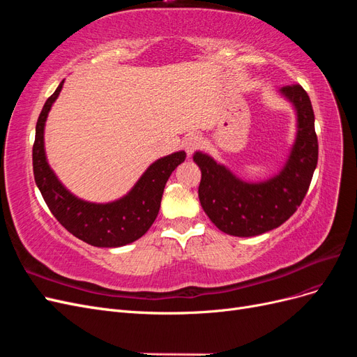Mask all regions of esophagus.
Masks as SVG:
<instances>
[{"mask_svg":"<svg viewBox=\"0 0 357 357\" xmlns=\"http://www.w3.org/2000/svg\"><path fill=\"white\" fill-rule=\"evenodd\" d=\"M201 146H202V138L198 134H190L185 138V149L189 155H192Z\"/></svg>","mask_w":357,"mask_h":357,"instance_id":"34e87169","label":"esophagus"}]
</instances>
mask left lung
Segmentation results:
<instances>
[{"label":"left lung","instance_id":"8db88e82","mask_svg":"<svg viewBox=\"0 0 357 357\" xmlns=\"http://www.w3.org/2000/svg\"><path fill=\"white\" fill-rule=\"evenodd\" d=\"M282 93L298 113V135L286 167L264 183H245L210 156L197 152L193 160L202 177L198 197L204 211L218 228L235 236H255L278 228L304 201L319 159L314 112L301 84H289Z\"/></svg>","mask_w":357,"mask_h":357}]
</instances>
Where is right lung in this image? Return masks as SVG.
Returning a JSON list of instances; mask_svg holds the SVG:
<instances>
[{
	"instance_id": "add662e5",
	"label": "right lung",
	"mask_w": 357,
	"mask_h": 357,
	"mask_svg": "<svg viewBox=\"0 0 357 357\" xmlns=\"http://www.w3.org/2000/svg\"><path fill=\"white\" fill-rule=\"evenodd\" d=\"M62 84L63 80L45 102L36 126L32 168L37 186L56 220L79 240L95 247H121L132 243L143 236L155 222L167 181L172 171L185 162L186 153L177 152L158 159L122 199L110 204H91L75 198L53 174L45 155V122Z\"/></svg>"
}]
</instances>
